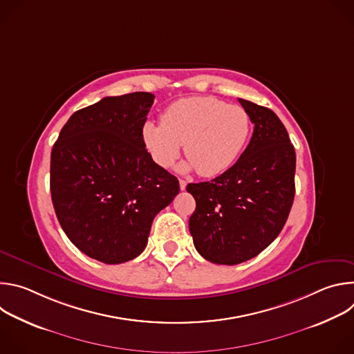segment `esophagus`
I'll return each mask as SVG.
<instances>
[{
    "instance_id": "esophagus-1",
    "label": "esophagus",
    "mask_w": 354,
    "mask_h": 354,
    "mask_svg": "<svg viewBox=\"0 0 354 354\" xmlns=\"http://www.w3.org/2000/svg\"><path fill=\"white\" fill-rule=\"evenodd\" d=\"M186 185H187V182H186V180H183V179H179V186H180V190H185V189H186Z\"/></svg>"
}]
</instances>
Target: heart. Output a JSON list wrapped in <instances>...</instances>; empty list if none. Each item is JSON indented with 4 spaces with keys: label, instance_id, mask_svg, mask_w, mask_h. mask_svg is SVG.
I'll return each instance as SVG.
<instances>
[{
    "label": "heart",
    "instance_id": "b5f03b06",
    "mask_svg": "<svg viewBox=\"0 0 354 354\" xmlns=\"http://www.w3.org/2000/svg\"><path fill=\"white\" fill-rule=\"evenodd\" d=\"M250 136V118L238 105H228L214 96L183 97L161 115V124L145 123L142 141L161 168L178 158L182 144L189 162L201 176H217L230 169Z\"/></svg>",
    "mask_w": 354,
    "mask_h": 354
}]
</instances>
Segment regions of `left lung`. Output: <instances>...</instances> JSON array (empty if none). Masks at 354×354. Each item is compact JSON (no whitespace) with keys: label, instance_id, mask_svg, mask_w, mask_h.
Returning a JSON list of instances; mask_svg holds the SVG:
<instances>
[{"label":"left lung","instance_id":"obj_1","mask_svg":"<svg viewBox=\"0 0 354 354\" xmlns=\"http://www.w3.org/2000/svg\"><path fill=\"white\" fill-rule=\"evenodd\" d=\"M255 124L239 160L212 182L189 183L196 200L189 230L198 254L217 265L259 255L283 230L295 185V151L273 111L238 99Z\"/></svg>","mask_w":354,"mask_h":354}]
</instances>
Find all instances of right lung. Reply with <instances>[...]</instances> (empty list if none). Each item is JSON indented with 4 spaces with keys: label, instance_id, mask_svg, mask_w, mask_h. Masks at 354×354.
Returning a JSON list of instances; mask_svg holds the SVG:
<instances>
[{
    "label": "right lung",
    "instance_id": "1",
    "mask_svg": "<svg viewBox=\"0 0 354 354\" xmlns=\"http://www.w3.org/2000/svg\"><path fill=\"white\" fill-rule=\"evenodd\" d=\"M154 97L106 96L77 111L52 149L59 223L81 252L106 265L137 258L154 217L179 193V180L153 161L142 141Z\"/></svg>",
    "mask_w": 354,
    "mask_h": 354
}]
</instances>
